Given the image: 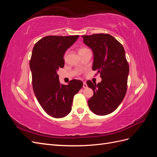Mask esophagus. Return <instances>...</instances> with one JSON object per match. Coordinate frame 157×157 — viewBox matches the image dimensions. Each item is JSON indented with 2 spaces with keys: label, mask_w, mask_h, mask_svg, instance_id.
Listing matches in <instances>:
<instances>
[{
  "label": "esophagus",
  "mask_w": 157,
  "mask_h": 157,
  "mask_svg": "<svg viewBox=\"0 0 157 157\" xmlns=\"http://www.w3.org/2000/svg\"><path fill=\"white\" fill-rule=\"evenodd\" d=\"M83 88H87V84H86V83L85 82H83Z\"/></svg>",
  "instance_id": "34e87169"
}]
</instances>
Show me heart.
Instances as JSON below:
<instances>
[{"label":"heart","instance_id":"b5f03b06","mask_svg":"<svg viewBox=\"0 0 157 157\" xmlns=\"http://www.w3.org/2000/svg\"><path fill=\"white\" fill-rule=\"evenodd\" d=\"M89 49L88 48H86V47H81V48H80L79 50H78V53L80 54V53H82V52H84L85 51H87ZM65 56H66V54H65V55H64V58L65 57Z\"/></svg>","mask_w":157,"mask_h":157}]
</instances>
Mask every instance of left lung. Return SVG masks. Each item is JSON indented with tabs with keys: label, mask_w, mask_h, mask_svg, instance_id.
<instances>
[{
	"label": "left lung",
	"mask_w": 157,
	"mask_h": 157,
	"mask_svg": "<svg viewBox=\"0 0 157 157\" xmlns=\"http://www.w3.org/2000/svg\"><path fill=\"white\" fill-rule=\"evenodd\" d=\"M84 43L93 51L92 70L100 73L102 80L96 84L88 80L94 91L88 107L98 115H106L115 111L127 91L129 65L122 45L109 34L83 35Z\"/></svg>",
	"instance_id": "8db88e82"
}]
</instances>
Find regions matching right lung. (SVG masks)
<instances>
[{
    "instance_id": "1",
    "label": "right lung",
    "mask_w": 157,
    "mask_h": 157,
    "mask_svg": "<svg viewBox=\"0 0 157 157\" xmlns=\"http://www.w3.org/2000/svg\"><path fill=\"white\" fill-rule=\"evenodd\" d=\"M78 35L46 36L33 47L29 66L33 89L38 101L50 116L62 118L71 111L74 96L82 88L80 80L73 79L68 85L60 84L57 71L64 67L65 51Z\"/></svg>"
}]
</instances>
